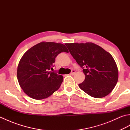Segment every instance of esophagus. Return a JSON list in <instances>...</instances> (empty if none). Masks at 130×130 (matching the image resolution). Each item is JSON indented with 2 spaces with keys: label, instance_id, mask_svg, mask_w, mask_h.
Listing matches in <instances>:
<instances>
[{
  "label": "esophagus",
  "instance_id": "1",
  "mask_svg": "<svg viewBox=\"0 0 130 130\" xmlns=\"http://www.w3.org/2000/svg\"><path fill=\"white\" fill-rule=\"evenodd\" d=\"M75 74V71L73 70L72 71H71V73H70V75H74V74Z\"/></svg>",
  "mask_w": 130,
  "mask_h": 130
}]
</instances>
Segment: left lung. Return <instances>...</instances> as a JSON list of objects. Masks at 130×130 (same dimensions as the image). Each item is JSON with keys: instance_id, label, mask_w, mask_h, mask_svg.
<instances>
[{"instance_id": "1", "label": "left lung", "mask_w": 130, "mask_h": 130, "mask_svg": "<svg viewBox=\"0 0 130 130\" xmlns=\"http://www.w3.org/2000/svg\"><path fill=\"white\" fill-rule=\"evenodd\" d=\"M70 53L85 75L79 87L94 98L108 95L118 78L117 66L112 55L101 47L92 42L65 43Z\"/></svg>"}]
</instances>
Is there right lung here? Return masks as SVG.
<instances>
[{"label": "right lung", "mask_w": 130, "mask_h": 130, "mask_svg": "<svg viewBox=\"0 0 130 130\" xmlns=\"http://www.w3.org/2000/svg\"><path fill=\"white\" fill-rule=\"evenodd\" d=\"M69 52L62 43L41 42L27 50L19 61L17 79L27 95L41 100L48 98L59 89L63 76L50 70L58 54Z\"/></svg>", "instance_id": "obj_1"}]
</instances>
